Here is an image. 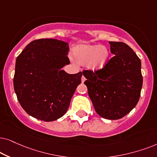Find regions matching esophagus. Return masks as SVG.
Here are the masks:
<instances>
[{
	"mask_svg": "<svg viewBox=\"0 0 157 157\" xmlns=\"http://www.w3.org/2000/svg\"><path fill=\"white\" fill-rule=\"evenodd\" d=\"M81 80H82V83L85 82V80H86V78H85L84 75H82V78H81Z\"/></svg>",
	"mask_w": 157,
	"mask_h": 157,
	"instance_id": "esophagus-1",
	"label": "esophagus"
}]
</instances>
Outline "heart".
I'll list each match as a JSON object with an SVG mask.
<instances>
[{
    "mask_svg": "<svg viewBox=\"0 0 157 157\" xmlns=\"http://www.w3.org/2000/svg\"><path fill=\"white\" fill-rule=\"evenodd\" d=\"M77 62L85 64L92 70L104 67L109 59V52L105 47L98 45H80L73 52Z\"/></svg>",
    "mask_w": 157,
    "mask_h": 157,
    "instance_id": "b5f03b06",
    "label": "heart"
}]
</instances>
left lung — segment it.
I'll return each mask as SVG.
<instances>
[{
	"label": "left lung",
	"instance_id": "8db88e82",
	"mask_svg": "<svg viewBox=\"0 0 157 157\" xmlns=\"http://www.w3.org/2000/svg\"><path fill=\"white\" fill-rule=\"evenodd\" d=\"M113 57L98 70H84L83 75L95 111L117 120L130 113L139 102L143 77L141 60L124 42L109 41Z\"/></svg>",
	"mask_w": 157,
	"mask_h": 157
}]
</instances>
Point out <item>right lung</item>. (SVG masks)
I'll use <instances>...</instances> for the list:
<instances>
[{"instance_id": "1", "label": "right lung", "mask_w": 157, "mask_h": 157, "mask_svg": "<svg viewBox=\"0 0 157 157\" xmlns=\"http://www.w3.org/2000/svg\"><path fill=\"white\" fill-rule=\"evenodd\" d=\"M69 44L54 39L32 41L17 57L14 90L29 115L53 121L67 111L82 72L70 75L62 68L70 63Z\"/></svg>"}]
</instances>
